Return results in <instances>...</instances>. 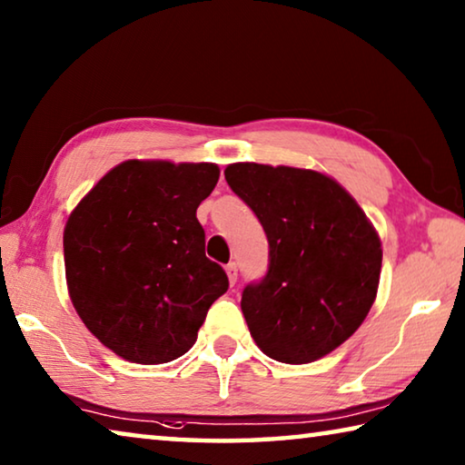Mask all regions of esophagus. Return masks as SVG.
<instances>
[{
  "label": "esophagus",
  "instance_id": "esophagus-1",
  "mask_svg": "<svg viewBox=\"0 0 465 465\" xmlns=\"http://www.w3.org/2000/svg\"><path fill=\"white\" fill-rule=\"evenodd\" d=\"M225 272H227V279H230V282L233 285V282L238 281V266H235V262H230L225 266Z\"/></svg>",
  "mask_w": 465,
  "mask_h": 465
}]
</instances>
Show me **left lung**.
<instances>
[{"label":"left lung","instance_id":"obj_1","mask_svg":"<svg viewBox=\"0 0 465 465\" xmlns=\"http://www.w3.org/2000/svg\"><path fill=\"white\" fill-rule=\"evenodd\" d=\"M232 191L269 240V272L242 293L250 334L266 357L303 365L357 332L375 302L381 240L359 203L316 170L240 162Z\"/></svg>","mask_w":465,"mask_h":465}]
</instances>
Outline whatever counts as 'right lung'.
I'll use <instances>...</instances> for the list:
<instances>
[{"label":"right lung","mask_w":465,"mask_h":465,"mask_svg":"<svg viewBox=\"0 0 465 465\" xmlns=\"http://www.w3.org/2000/svg\"><path fill=\"white\" fill-rule=\"evenodd\" d=\"M217 180V163L127 160L69 215V297L85 328L124 361L160 365L183 357L230 287L222 266L204 256L196 219Z\"/></svg>","instance_id":"right-lung-1"}]
</instances>
